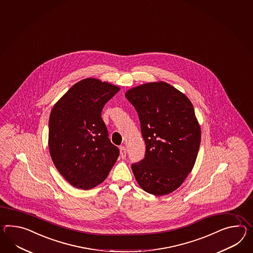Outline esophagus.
Instances as JSON below:
<instances>
[{
	"label": "esophagus",
	"instance_id": "1",
	"mask_svg": "<svg viewBox=\"0 0 253 253\" xmlns=\"http://www.w3.org/2000/svg\"><path fill=\"white\" fill-rule=\"evenodd\" d=\"M120 153H121L122 158H125L126 157V148L124 146H121L120 147Z\"/></svg>",
	"mask_w": 253,
	"mask_h": 253
}]
</instances>
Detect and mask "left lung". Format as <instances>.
Segmentation results:
<instances>
[{"label": "left lung", "mask_w": 253, "mask_h": 253, "mask_svg": "<svg viewBox=\"0 0 253 253\" xmlns=\"http://www.w3.org/2000/svg\"><path fill=\"white\" fill-rule=\"evenodd\" d=\"M145 142L142 160L131 165L136 181L154 196L177 189L197 160L201 130L191 101L166 82L147 83L128 90Z\"/></svg>", "instance_id": "left-lung-1"}]
</instances>
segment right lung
<instances>
[{"label":"right lung","instance_id":"add662e5","mask_svg":"<svg viewBox=\"0 0 253 253\" xmlns=\"http://www.w3.org/2000/svg\"><path fill=\"white\" fill-rule=\"evenodd\" d=\"M120 87L96 79L71 86L54 105L49 117L48 146L63 177L80 189L104 181L120 151L109 139L101 118L104 105Z\"/></svg>","mask_w":253,"mask_h":253}]
</instances>
